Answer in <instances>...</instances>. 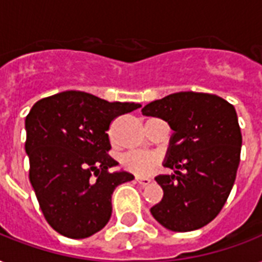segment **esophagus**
<instances>
[{
	"instance_id": "obj_1",
	"label": "esophagus",
	"mask_w": 262,
	"mask_h": 262,
	"mask_svg": "<svg viewBox=\"0 0 262 262\" xmlns=\"http://www.w3.org/2000/svg\"><path fill=\"white\" fill-rule=\"evenodd\" d=\"M136 181L140 183V185H143V186H147L149 183L152 182L151 178H144V177H136Z\"/></svg>"
}]
</instances>
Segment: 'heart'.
I'll return each instance as SVG.
<instances>
[{
	"label": "heart",
	"mask_w": 262,
	"mask_h": 262,
	"mask_svg": "<svg viewBox=\"0 0 262 262\" xmlns=\"http://www.w3.org/2000/svg\"><path fill=\"white\" fill-rule=\"evenodd\" d=\"M158 163H159L158 156L141 151L126 152L121 158V166L127 171L140 175V177L151 174L158 166Z\"/></svg>",
	"instance_id": "heart-1"
}]
</instances>
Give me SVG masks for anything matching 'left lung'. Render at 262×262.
I'll return each mask as SVG.
<instances>
[{
  "instance_id": "1",
  "label": "left lung",
  "mask_w": 262,
  "mask_h": 262,
  "mask_svg": "<svg viewBox=\"0 0 262 262\" xmlns=\"http://www.w3.org/2000/svg\"><path fill=\"white\" fill-rule=\"evenodd\" d=\"M141 111L164 119L174 130L164 166L175 174L155 178L163 199L151 208L152 216L171 231L207 226L227 201L241 162L235 108L216 95L187 91L151 102Z\"/></svg>"
}]
</instances>
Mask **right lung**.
I'll return each instance as SVG.
<instances>
[{
    "label": "right lung",
    "mask_w": 262,
    "mask_h": 262,
    "mask_svg": "<svg viewBox=\"0 0 262 262\" xmlns=\"http://www.w3.org/2000/svg\"><path fill=\"white\" fill-rule=\"evenodd\" d=\"M136 103H110L80 91L40 99L26 118L30 181L46 222L72 239L100 231L111 216V195L129 182L117 164L107 130L117 117L137 110Z\"/></svg>",
    "instance_id": "add662e5"
}]
</instances>
